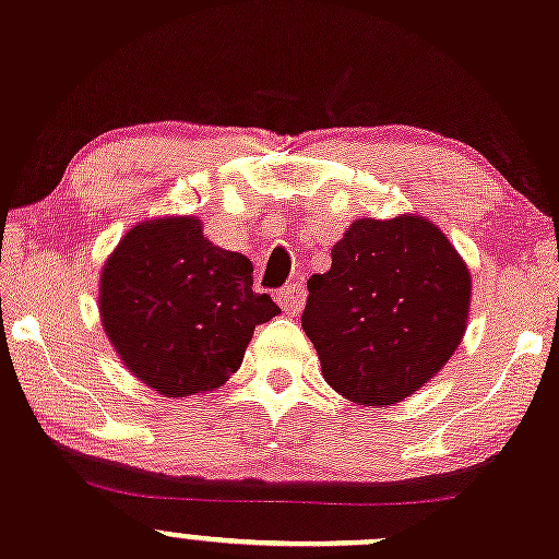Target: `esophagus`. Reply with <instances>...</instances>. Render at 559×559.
<instances>
[{"label":"esophagus","instance_id":"1","mask_svg":"<svg viewBox=\"0 0 559 559\" xmlns=\"http://www.w3.org/2000/svg\"><path fill=\"white\" fill-rule=\"evenodd\" d=\"M275 299H278V305L286 310V313H299L305 305V286L302 284L284 286V289L275 295Z\"/></svg>","mask_w":559,"mask_h":559}]
</instances>
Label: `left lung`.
<instances>
[{"mask_svg":"<svg viewBox=\"0 0 559 559\" xmlns=\"http://www.w3.org/2000/svg\"><path fill=\"white\" fill-rule=\"evenodd\" d=\"M302 329L326 383L348 402L396 404L461 345L472 275L448 235L415 214L356 219L310 275Z\"/></svg>","mask_w":559,"mask_h":559,"instance_id":"1","label":"left lung"}]
</instances>
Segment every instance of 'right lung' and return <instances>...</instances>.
I'll use <instances>...</instances> for the list:
<instances>
[{
	"mask_svg": "<svg viewBox=\"0 0 559 559\" xmlns=\"http://www.w3.org/2000/svg\"><path fill=\"white\" fill-rule=\"evenodd\" d=\"M251 273L243 254L205 238L198 216L141 222L102 270L104 332L163 396L214 391L240 367L254 329L281 313L251 289Z\"/></svg>",
	"mask_w": 559,
	"mask_h": 559,
	"instance_id": "1",
	"label": "right lung"
}]
</instances>
